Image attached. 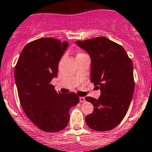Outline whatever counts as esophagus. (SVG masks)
<instances>
[{
	"instance_id": "obj_1",
	"label": "esophagus",
	"mask_w": 152,
	"mask_h": 152,
	"mask_svg": "<svg viewBox=\"0 0 152 152\" xmlns=\"http://www.w3.org/2000/svg\"><path fill=\"white\" fill-rule=\"evenodd\" d=\"M79 101H80V103H84V102H85V97H79Z\"/></svg>"
}]
</instances>
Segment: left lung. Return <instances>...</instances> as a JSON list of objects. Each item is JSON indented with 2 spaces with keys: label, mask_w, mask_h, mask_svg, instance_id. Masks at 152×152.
I'll return each mask as SVG.
<instances>
[{
  "label": "left lung",
  "mask_w": 152,
  "mask_h": 152,
  "mask_svg": "<svg viewBox=\"0 0 152 152\" xmlns=\"http://www.w3.org/2000/svg\"><path fill=\"white\" fill-rule=\"evenodd\" d=\"M76 44L90 56L91 81L101 92L97 100L85 98L94 105L86 123L94 130H112L124 119L133 95L132 60L122 46L103 36L76 41Z\"/></svg>",
  "instance_id": "left-lung-1"
}]
</instances>
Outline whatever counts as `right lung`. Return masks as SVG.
<instances>
[{
  "mask_svg": "<svg viewBox=\"0 0 152 152\" xmlns=\"http://www.w3.org/2000/svg\"><path fill=\"white\" fill-rule=\"evenodd\" d=\"M68 46L67 41L41 38L28 43L18 59L14 78L24 112L40 130H63L69 122V111L77 105L74 92H57L51 84L57 77L58 64Z\"/></svg>",
  "mask_w": 152,
  "mask_h": 152,
  "instance_id": "add662e5",
  "label": "right lung"
}]
</instances>
